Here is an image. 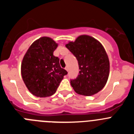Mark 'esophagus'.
<instances>
[{
	"mask_svg": "<svg viewBox=\"0 0 134 134\" xmlns=\"http://www.w3.org/2000/svg\"><path fill=\"white\" fill-rule=\"evenodd\" d=\"M65 70H66V71H68V66H66V68H65Z\"/></svg>",
	"mask_w": 134,
	"mask_h": 134,
	"instance_id": "34e87169",
	"label": "esophagus"
}]
</instances>
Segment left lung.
<instances>
[{"mask_svg": "<svg viewBox=\"0 0 134 134\" xmlns=\"http://www.w3.org/2000/svg\"><path fill=\"white\" fill-rule=\"evenodd\" d=\"M66 47L76 58L80 70L78 77L70 80L74 91L85 96L97 94L109 75V60L103 45L93 37L82 35Z\"/></svg>", "mask_w": 134, "mask_h": 134, "instance_id": "left-lung-1", "label": "left lung"}]
</instances>
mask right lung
<instances>
[{"label": "right lung", "mask_w": 134, "mask_h": 134, "mask_svg": "<svg viewBox=\"0 0 134 134\" xmlns=\"http://www.w3.org/2000/svg\"><path fill=\"white\" fill-rule=\"evenodd\" d=\"M58 47L52 38L42 37L27 49L21 63V76L31 93L47 97L56 92L60 82L68 74L60 67V59L53 53Z\"/></svg>", "instance_id": "add662e5"}]
</instances>
